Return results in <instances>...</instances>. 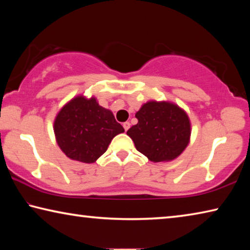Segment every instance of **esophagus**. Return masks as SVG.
<instances>
[{
    "mask_svg": "<svg viewBox=\"0 0 250 250\" xmlns=\"http://www.w3.org/2000/svg\"><path fill=\"white\" fill-rule=\"evenodd\" d=\"M124 128H125V131L130 128V122H129V121H125V122H124Z\"/></svg>",
    "mask_w": 250,
    "mask_h": 250,
    "instance_id": "34e87169",
    "label": "esophagus"
}]
</instances>
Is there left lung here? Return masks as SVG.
Segmentation results:
<instances>
[{
    "mask_svg": "<svg viewBox=\"0 0 250 250\" xmlns=\"http://www.w3.org/2000/svg\"><path fill=\"white\" fill-rule=\"evenodd\" d=\"M138 124L126 134L152 162H168L181 155L191 138V122L183 109L170 101L151 100L135 113Z\"/></svg>",
    "mask_w": 250,
    "mask_h": 250,
    "instance_id": "8db88e82",
    "label": "left lung"
}]
</instances>
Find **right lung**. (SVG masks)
<instances>
[{
    "mask_svg": "<svg viewBox=\"0 0 250 250\" xmlns=\"http://www.w3.org/2000/svg\"><path fill=\"white\" fill-rule=\"evenodd\" d=\"M54 132L58 146L69 159L94 163L125 129L109 109L99 105L95 97L79 95L59 110Z\"/></svg>",
    "mask_w": 250,
    "mask_h": 250,
    "instance_id": "right-lung-1",
    "label": "right lung"
}]
</instances>
